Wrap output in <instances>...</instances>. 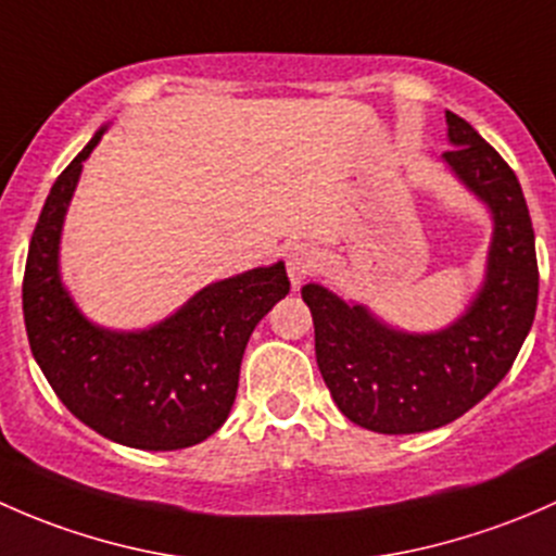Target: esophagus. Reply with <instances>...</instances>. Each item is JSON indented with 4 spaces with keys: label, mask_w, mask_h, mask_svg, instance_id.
I'll return each instance as SVG.
<instances>
[{
    "label": "esophagus",
    "mask_w": 556,
    "mask_h": 556,
    "mask_svg": "<svg viewBox=\"0 0 556 556\" xmlns=\"http://www.w3.org/2000/svg\"><path fill=\"white\" fill-rule=\"evenodd\" d=\"M318 249L313 243H294L286 251V270H289L291 283L300 286L302 280L311 278L318 270Z\"/></svg>",
    "instance_id": "1"
}]
</instances>
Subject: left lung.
<instances>
[{
  "instance_id": "obj_1",
  "label": "left lung",
  "mask_w": 556,
  "mask_h": 556,
  "mask_svg": "<svg viewBox=\"0 0 556 556\" xmlns=\"http://www.w3.org/2000/svg\"><path fill=\"white\" fill-rule=\"evenodd\" d=\"M447 125L444 160L495 219L488 280L466 316L437 334H404L324 286H302L331 399L377 433L431 431L466 415L506 377L535 318V232L519 179L466 119L447 112Z\"/></svg>"
}]
</instances>
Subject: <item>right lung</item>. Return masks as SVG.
Instances as JSON below:
<instances>
[{
	"label": "right lung",
	"instance_id": "add662e5",
	"mask_svg": "<svg viewBox=\"0 0 556 556\" xmlns=\"http://www.w3.org/2000/svg\"><path fill=\"white\" fill-rule=\"evenodd\" d=\"M104 128L55 179L28 243L23 320L28 345L74 417L136 450H185L219 431L238 393L245 342L289 294L283 262L205 286L147 331L99 329L59 278V238L83 160Z\"/></svg>",
	"mask_w": 556,
	"mask_h": 556
}]
</instances>
